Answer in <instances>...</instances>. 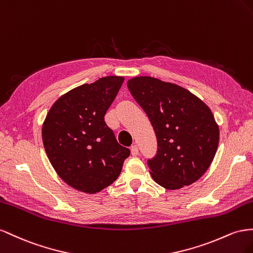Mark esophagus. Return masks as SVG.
<instances>
[{"label":"esophagus","instance_id":"1","mask_svg":"<svg viewBox=\"0 0 253 253\" xmlns=\"http://www.w3.org/2000/svg\"><path fill=\"white\" fill-rule=\"evenodd\" d=\"M130 150H131V155H132L133 157L139 155V148H138V146H136V145H132L131 148H130Z\"/></svg>","mask_w":253,"mask_h":253}]
</instances>
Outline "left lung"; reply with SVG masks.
<instances>
[{
    "label": "left lung",
    "mask_w": 253,
    "mask_h": 253,
    "mask_svg": "<svg viewBox=\"0 0 253 253\" xmlns=\"http://www.w3.org/2000/svg\"><path fill=\"white\" fill-rule=\"evenodd\" d=\"M127 86L157 136V155L148 160L151 177L168 190L197 181L210 168L219 142L210 108L182 86L150 76L129 79Z\"/></svg>",
    "instance_id": "left-lung-1"
}]
</instances>
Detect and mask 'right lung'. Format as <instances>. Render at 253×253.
Wrapping results in <instances>:
<instances>
[{
    "label": "right lung",
    "instance_id": "add662e5",
    "mask_svg": "<svg viewBox=\"0 0 253 253\" xmlns=\"http://www.w3.org/2000/svg\"><path fill=\"white\" fill-rule=\"evenodd\" d=\"M123 82L122 76H106L72 89L56 100L43 122L48 160L77 191L95 194L112 184L130 155L104 120Z\"/></svg>",
    "mask_w": 253,
    "mask_h": 253
}]
</instances>
